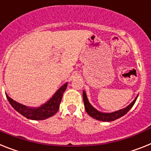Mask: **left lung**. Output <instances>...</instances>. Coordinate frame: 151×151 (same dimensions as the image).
<instances>
[{
  "label": "left lung",
  "mask_w": 151,
  "mask_h": 151,
  "mask_svg": "<svg viewBox=\"0 0 151 151\" xmlns=\"http://www.w3.org/2000/svg\"><path fill=\"white\" fill-rule=\"evenodd\" d=\"M83 104H84V107H85V110L87 111V113L91 117L96 119V120H98V121H115L116 119L120 118L121 116H123L124 115H125L127 113L130 111L131 107L134 106V104L136 102V100L137 98V97L134 99V101H133L132 103L130 104L129 106H127V107L124 109H121L118 111H115V112L113 113H101L99 112L98 111H97L96 109L93 108L92 106L91 105V104L89 103V101L87 100V95H86L85 91H83Z\"/></svg>",
  "instance_id": "1"
}]
</instances>
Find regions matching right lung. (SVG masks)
<instances>
[{
  "instance_id": "obj_1",
  "label": "right lung",
  "mask_w": 151,
  "mask_h": 151,
  "mask_svg": "<svg viewBox=\"0 0 151 151\" xmlns=\"http://www.w3.org/2000/svg\"><path fill=\"white\" fill-rule=\"evenodd\" d=\"M67 86H68V83H66L65 84L62 86L60 89L54 93V95L50 101L38 108H29L24 105L21 104L17 103V101H14L7 95H6V97L11 106L21 115L25 116L26 118L35 120V121H37V120L42 121V120H45V119L54 116L58 112L59 107H60V104L62 97H63V93H64Z\"/></svg>"
}]
</instances>
